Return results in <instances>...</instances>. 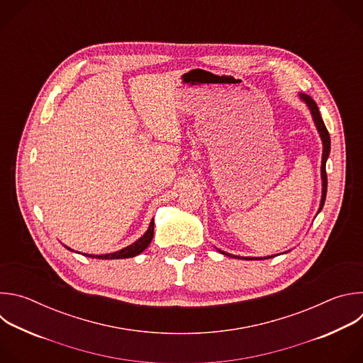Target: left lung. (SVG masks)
<instances>
[{
    "instance_id": "left-lung-1",
    "label": "left lung",
    "mask_w": 363,
    "mask_h": 363,
    "mask_svg": "<svg viewBox=\"0 0 363 363\" xmlns=\"http://www.w3.org/2000/svg\"><path fill=\"white\" fill-rule=\"evenodd\" d=\"M298 96H300V99L306 103V105L308 106V111H310V113H312V116H313V121H315L316 129H318V132H319V135H320V138H322V142H323L322 168H320V171H322V199H320V208H319V213H320V211H322V208H323V205H325L326 191H328L326 161H328V158H329V153H330V136H329V132H328V129H326V126H325V122H323V119H322V116H320V112H319V108H318V105H316V101H315L312 97H310V96L304 94V93H300ZM218 251H220L221 254L227 255V257L241 258V257H237V255H231V254H228V252H225V251H223V250H218ZM242 258H244V260H263V258H260V257H257V258H254V257H242ZM264 258H270V257H264Z\"/></svg>"
}]
</instances>
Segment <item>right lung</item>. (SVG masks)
Returning <instances> with one entry per match:
<instances>
[{
    "label": "right lung",
    "instance_id": "add662e5",
    "mask_svg": "<svg viewBox=\"0 0 363 363\" xmlns=\"http://www.w3.org/2000/svg\"><path fill=\"white\" fill-rule=\"evenodd\" d=\"M152 238H153V220L150 221L147 231L138 241H135L133 244H130V245H128V247H125V248H122L119 251L111 252V254H101V255L83 254V255H87V257H91V258H101V260H113V258H129V257H135V255L140 254L150 244ZM66 248L70 250L69 247H66Z\"/></svg>",
    "mask_w": 363,
    "mask_h": 363
}]
</instances>
